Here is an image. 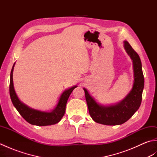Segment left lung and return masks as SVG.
<instances>
[{"mask_svg":"<svg viewBox=\"0 0 157 157\" xmlns=\"http://www.w3.org/2000/svg\"><path fill=\"white\" fill-rule=\"evenodd\" d=\"M126 52L133 61L134 82L132 90L123 101L115 105L103 106L98 105L84 88L89 113L96 123L106 125H121L126 122L137 111L141 105L144 78L140 56L128 42H124Z\"/></svg>","mask_w":157,"mask_h":157,"instance_id":"1","label":"left lung"}]
</instances>
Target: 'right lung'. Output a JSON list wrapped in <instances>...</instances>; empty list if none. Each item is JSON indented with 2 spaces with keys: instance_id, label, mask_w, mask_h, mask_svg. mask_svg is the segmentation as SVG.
I'll return each mask as SVG.
<instances>
[{
  "instance_id": "obj_1",
  "label": "right lung",
  "mask_w": 157,
  "mask_h": 157,
  "mask_svg": "<svg viewBox=\"0 0 157 157\" xmlns=\"http://www.w3.org/2000/svg\"><path fill=\"white\" fill-rule=\"evenodd\" d=\"M14 65H13L11 71V78H10V84H9V93L11 96V101L13 102L16 109L19 113L23 118L26 121L32 125L38 126H45L53 125L60 121V120L63 117L65 112L66 104L70 94L73 90V89L77 86L67 90L63 93L61 97L59 98V102L56 107L51 112H42L36 110L29 108L28 106L19 101L17 96L16 95L14 87H13V71L14 69Z\"/></svg>"
}]
</instances>
